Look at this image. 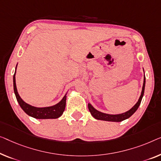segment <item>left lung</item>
Instances as JSON below:
<instances>
[{
  "mask_svg": "<svg viewBox=\"0 0 161 161\" xmlns=\"http://www.w3.org/2000/svg\"><path fill=\"white\" fill-rule=\"evenodd\" d=\"M145 76H144V82H143V86H142V93H141V95L140 98H139L138 102L134 105V106L131 108L129 110V111H126L124 114H117V115H111V114H104V113L100 112L96 110L95 108L92 107V105L90 103L88 104V108L89 111H90V114L92 116L94 117L95 119L97 120H103V121H114V122H120L124 121L126 119H129V117L132 116V115L135 113V111L137 110V108L140 106L141 103V101H142V97L144 95V92H145Z\"/></svg>",
  "mask_w": 161,
  "mask_h": 161,
  "instance_id": "left-lung-1",
  "label": "left lung"
}]
</instances>
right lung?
Wrapping results in <instances>:
<instances>
[{"instance_id":"1","label":"right lung","mask_w":161,"mask_h":161,"mask_svg":"<svg viewBox=\"0 0 161 161\" xmlns=\"http://www.w3.org/2000/svg\"><path fill=\"white\" fill-rule=\"evenodd\" d=\"M17 66V65H16ZM15 74L16 71L14 74L13 81H14V90L15 93L16 100L19 103L20 107L25 111L26 114L29 116L33 117V118L38 119H57L58 118L63 114V113L65 110L66 107V95L64 96L61 101L58 103L53 105L50 107H45V108H37L32 106L24 101L19 96L17 92V89L16 86V80H15Z\"/></svg>"}]
</instances>
